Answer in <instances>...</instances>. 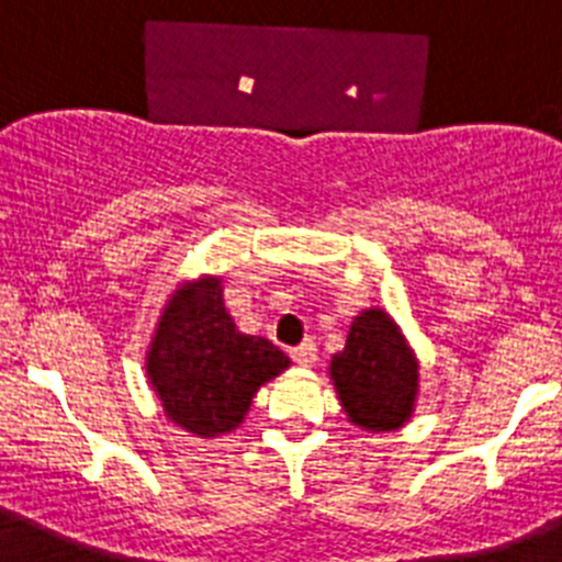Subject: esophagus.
<instances>
[{
	"instance_id": "1",
	"label": "esophagus",
	"mask_w": 562,
	"mask_h": 562,
	"mask_svg": "<svg viewBox=\"0 0 562 562\" xmlns=\"http://www.w3.org/2000/svg\"><path fill=\"white\" fill-rule=\"evenodd\" d=\"M290 355H292V360H295L297 366H301V369H312V366H315V362H317V346L312 340H304V342H301V346H295V349H292Z\"/></svg>"
}]
</instances>
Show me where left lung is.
Listing matches in <instances>:
<instances>
[{
	"label": "left lung",
	"instance_id": "1",
	"mask_svg": "<svg viewBox=\"0 0 562 562\" xmlns=\"http://www.w3.org/2000/svg\"><path fill=\"white\" fill-rule=\"evenodd\" d=\"M329 380L351 425L371 434L400 430L419 400V357L389 312L366 306L329 360Z\"/></svg>",
	"mask_w": 562,
	"mask_h": 562
}]
</instances>
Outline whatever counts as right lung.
<instances>
[{"mask_svg": "<svg viewBox=\"0 0 562 562\" xmlns=\"http://www.w3.org/2000/svg\"><path fill=\"white\" fill-rule=\"evenodd\" d=\"M222 281L200 276L173 286L146 349V380L162 414L200 439L233 434L258 389L290 369L278 346L236 329Z\"/></svg>", "mask_w": 562, "mask_h": 562, "instance_id": "add662e5", "label": "right lung"}]
</instances>
